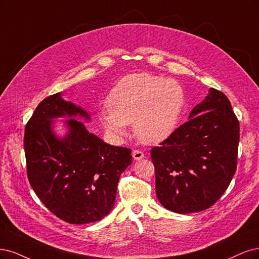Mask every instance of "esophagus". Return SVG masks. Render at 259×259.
Wrapping results in <instances>:
<instances>
[{
    "label": "esophagus",
    "instance_id": "34e87169",
    "mask_svg": "<svg viewBox=\"0 0 259 259\" xmlns=\"http://www.w3.org/2000/svg\"><path fill=\"white\" fill-rule=\"evenodd\" d=\"M132 157L135 160H141L142 158H144V154L140 149H135V151L132 152Z\"/></svg>",
    "mask_w": 259,
    "mask_h": 259
}]
</instances>
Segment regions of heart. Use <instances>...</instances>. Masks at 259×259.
Masks as SVG:
<instances>
[{"label": "heart", "mask_w": 259, "mask_h": 259, "mask_svg": "<svg viewBox=\"0 0 259 259\" xmlns=\"http://www.w3.org/2000/svg\"><path fill=\"white\" fill-rule=\"evenodd\" d=\"M185 103L184 89L177 80L136 74L112 90L106 103L108 112L101 114V121L115 136H124L126 124L133 123L140 141L155 144L177 129Z\"/></svg>", "instance_id": "b5f03b06"}]
</instances>
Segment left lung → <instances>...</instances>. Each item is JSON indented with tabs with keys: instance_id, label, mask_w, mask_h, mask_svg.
Segmentation results:
<instances>
[{
	"instance_id": "obj_1",
	"label": "left lung",
	"mask_w": 259,
	"mask_h": 259,
	"mask_svg": "<svg viewBox=\"0 0 259 259\" xmlns=\"http://www.w3.org/2000/svg\"><path fill=\"white\" fill-rule=\"evenodd\" d=\"M189 118L151 149L157 198L180 214L211 207L237 170L240 124L228 98L211 88Z\"/></svg>"
}]
</instances>
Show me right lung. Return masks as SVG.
Wrapping results in <instances>:
<instances>
[{
    "label": "right lung",
    "instance_id": "add662e5",
    "mask_svg": "<svg viewBox=\"0 0 259 259\" xmlns=\"http://www.w3.org/2000/svg\"><path fill=\"white\" fill-rule=\"evenodd\" d=\"M77 114L89 118L60 94L45 98L26 124L23 146L28 180L40 201L66 223L88 224L112 210L120 174L132 156L130 148L104 143L76 119L68 120V136L57 139L52 119Z\"/></svg>",
    "mask_w": 259,
    "mask_h": 259
}]
</instances>
